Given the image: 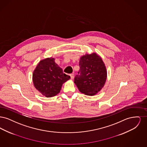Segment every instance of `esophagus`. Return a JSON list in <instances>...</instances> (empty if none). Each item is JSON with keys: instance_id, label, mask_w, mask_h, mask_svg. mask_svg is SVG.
<instances>
[{"instance_id": "obj_1", "label": "esophagus", "mask_w": 147, "mask_h": 147, "mask_svg": "<svg viewBox=\"0 0 147 147\" xmlns=\"http://www.w3.org/2000/svg\"><path fill=\"white\" fill-rule=\"evenodd\" d=\"M70 78H71V79H73L74 78V74L73 73H71V74H70Z\"/></svg>"}]
</instances>
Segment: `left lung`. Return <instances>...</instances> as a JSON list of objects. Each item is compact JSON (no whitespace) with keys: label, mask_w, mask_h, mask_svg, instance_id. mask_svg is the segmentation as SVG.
<instances>
[{"label":"left lung","mask_w":147,"mask_h":147,"mask_svg":"<svg viewBox=\"0 0 147 147\" xmlns=\"http://www.w3.org/2000/svg\"><path fill=\"white\" fill-rule=\"evenodd\" d=\"M80 69L74 78L79 91L94 95L104 86L107 71L102 59L96 53L82 56L79 62Z\"/></svg>","instance_id":"1"}]
</instances>
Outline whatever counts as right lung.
<instances>
[{"label":"right lung","mask_w":147,"mask_h":147,"mask_svg":"<svg viewBox=\"0 0 147 147\" xmlns=\"http://www.w3.org/2000/svg\"><path fill=\"white\" fill-rule=\"evenodd\" d=\"M33 82L36 89L47 98L58 94L62 84L70 78L55 62L49 58L38 64L33 73Z\"/></svg>","instance_id":"add662e5"}]
</instances>
